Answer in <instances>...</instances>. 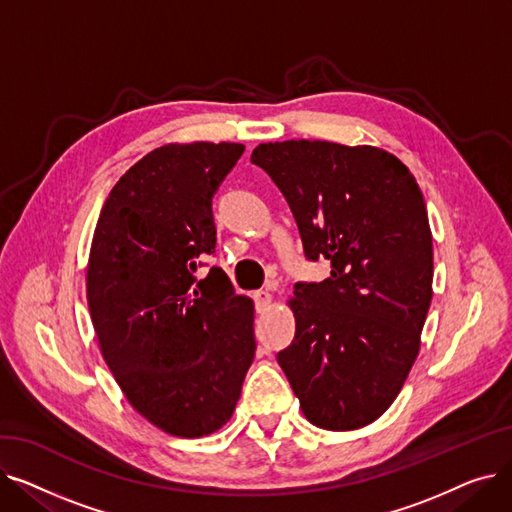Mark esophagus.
<instances>
[{
    "mask_svg": "<svg viewBox=\"0 0 512 512\" xmlns=\"http://www.w3.org/2000/svg\"><path fill=\"white\" fill-rule=\"evenodd\" d=\"M253 299H255L257 311H265L272 303V294L267 290H257V292H253Z\"/></svg>",
    "mask_w": 512,
    "mask_h": 512,
    "instance_id": "34e87169",
    "label": "esophagus"
}]
</instances>
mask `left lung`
I'll list each match as a JSON object with an SVG mask.
<instances>
[{
  "label": "left lung",
  "mask_w": 512,
  "mask_h": 512,
  "mask_svg": "<svg viewBox=\"0 0 512 512\" xmlns=\"http://www.w3.org/2000/svg\"><path fill=\"white\" fill-rule=\"evenodd\" d=\"M251 161L286 197L305 257L332 263L324 282L294 284L297 332L278 363L313 425L363 427L405 384L432 303L419 184L398 157L369 145L263 143Z\"/></svg>",
  "instance_id": "obj_1"
}]
</instances>
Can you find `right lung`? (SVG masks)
<instances>
[{
	"label": "right lung",
	"mask_w": 512,
	"mask_h": 512,
	"mask_svg": "<svg viewBox=\"0 0 512 512\" xmlns=\"http://www.w3.org/2000/svg\"><path fill=\"white\" fill-rule=\"evenodd\" d=\"M245 145H164L105 199L87 267L101 355L130 405L178 438L232 417L255 357L253 301L197 265L215 253L211 199Z\"/></svg>",
	"instance_id": "add662e5"
}]
</instances>
